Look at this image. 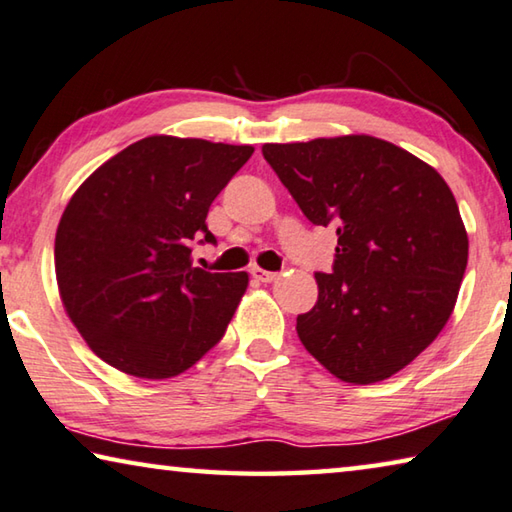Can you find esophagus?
<instances>
[{
  "label": "esophagus",
  "mask_w": 512,
  "mask_h": 512,
  "mask_svg": "<svg viewBox=\"0 0 512 512\" xmlns=\"http://www.w3.org/2000/svg\"><path fill=\"white\" fill-rule=\"evenodd\" d=\"M251 276L263 283H272L279 279V272H267V270H263V267H254V270H251Z\"/></svg>",
  "instance_id": "34e87169"
}]
</instances>
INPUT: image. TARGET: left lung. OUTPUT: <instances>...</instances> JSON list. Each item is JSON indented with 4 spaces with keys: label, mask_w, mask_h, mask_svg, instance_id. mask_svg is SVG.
<instances>
[{
    "label": "left lung",
    "mask_w": 512,
    "mask_h": 512,
    "mask_svg": "<svg viewBox=\"0 0 512 512\" xmlns=\"http://www.w3.org/2000/svg\"><path fill=\"white\" fill-rule=\"evenodd\" d=\"M308 220L335 226L331 274L297 317L308 354L340 381L404 370L454 313L469 240L454 192L429 163L374 136L263 145Z\"/></svg>",
    "instance_id": "left-lung-1"
}]
</instances>
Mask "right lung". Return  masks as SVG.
Returning <instances> with one entry per match:
<instances>
[{
    "instance_id": "right-lung-1",
    "label": "right lung",
    "mask_w": 512,
    "mask_h": 512,
    "mask_svg": "<svg viewBox=\"0 0 512 512\" xmlns=\"http://www.w3.org/2000/svg\"><path fill=\"white\" fill-rule=\"evenodd\" d=\"M251 145L149 136L97 167L56 229V283L88 347L138 379H172L211 351L249 286L247 272L192 265L213 199Z\"/></svg>"
}]
</instances>
